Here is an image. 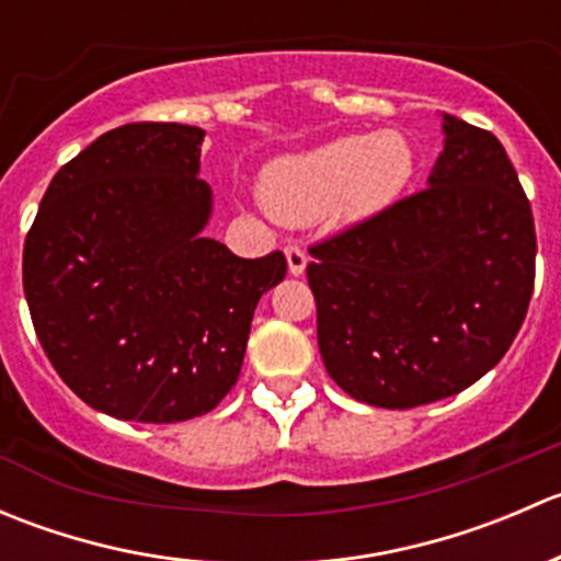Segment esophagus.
<instances>
[{
	"label": "esophagus",
	"mask_w": 561,
	"mask_h": 561,
	"mask_svg": "<svg viewBox=\"0 0 561 561\" xmlns=\"http://www.w3.org/2000/svg\"><path fill=\"white\" fill-rule=\"evenodd\" d=\"M285 257H287V268H290L293 276H301L304 271H307V252H304L298 244H287Z\"/></svg>",
	"instance_id": "1"
}]
</instances>
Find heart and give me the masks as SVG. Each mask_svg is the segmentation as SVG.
Returning <instances> with one entry per match:
<instances>
[{
	"mask_svg": "<svg viewBox=\"0 0 561 561\" xmlns=\"http://www.w3.org/2000/svg\"><path fill=\"white\" fill-rule=\"evenodd\" d=\"M415 175V149L399 129L339 135L301 154L268 162L260 195L287 225L322 219L333 208L350 219L369 217L404 192Z\"/></svg>",
	"mask_w": 561,
	"mask_h": 561,
	"instance_id": "obj_1",
	"label": "heart"
}]
</instances>
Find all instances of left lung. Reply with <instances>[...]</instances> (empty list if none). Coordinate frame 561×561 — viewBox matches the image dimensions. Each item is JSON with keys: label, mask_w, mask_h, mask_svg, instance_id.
Wrapping results in <instances>:
<instances>
[{"label": "left lung", "mask_w": 561, "mask_h": 561, "mask_svg": "<svg viewBox=\"0 0 561 561\" xmlns=\"http://www.w3.org/2000/svg\"><path fill=\"white\" fill-rule=\"evenodd\" d=\"M426 190L309 247L322 364L344 393L410 410L494 369L529 309L535 219L489 129L443 113Z\"/></svg>", "instance_id": "obj_1"}]
</instances>
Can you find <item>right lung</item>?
Here are the masks:
<instances>
[{"label": "right lung", "instance_id": "1", "mask_svg": "<svg viewBox=\"0 0 561 561\" xmlns=\"http://www.w3.org/2000/svg\"><path fill=\"white\" fill-rule=\"evenodd\" d=\"M203 129L140 122L100 135L45 190L24 244V293L67 388L118 421L206 415L239 380L282 252L206 239Z\"/></svg>", "mask_w": 561, "mask_h": 561}]
</instances>
